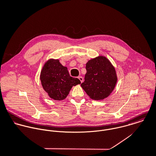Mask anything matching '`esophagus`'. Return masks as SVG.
I'll list each match as a JSON object with an SVG mask.
<instances>
[{"label":"esophagus","mask_w":156,"mask_h":156,"mask_svg":"<svg viewBox=\"0 0 156 156\" xmlns=\"http://www.w3.org/2000/svg\"><path fill=\"white\" fill-rule=\"evenodd\" d=\"M78 79L80 80L81 83H83V78L82 76H78Z\"/></svg>","instance_id":"34e87169"}]
</instances>
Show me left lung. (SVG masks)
<instances>
[{
	"instance_id": "left-lung-1",
	"label": "left lung",
	"mask_w": 156,
	"mask_h": 156,
	"mask_svg": "<svg viewBox=\"0 0 156 156\" xmlns=\"http://www.w3.org/2000/svg\"><path fill=\"white\" fill-rule=\"evenodd\" d=\"M86 73L81 87L94 100L108 97L114 90L117 82L116 70L111 61L104 56H98L88 61Z\"/></svg>"
}]
</instances>
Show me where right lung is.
Here are the masks:
<instances>
[{"instance_id": "obj_1", "label": "right lung", "mask_w": 156, "mask_h": 156, "mask_svg": "<svg viewBox=\"0 0 156 156\" xmlns=\"http://www.w3.org/2000/svg\"><path fill=\"white\" fill-rule=\"evenodd\" d=\"M40 80L48 97L58 101L64 100L73 86L81 84L79 79L70 76L67 67L63 66L59 59L52 58L43 66Z\"/></svg>"}]
</instances>
